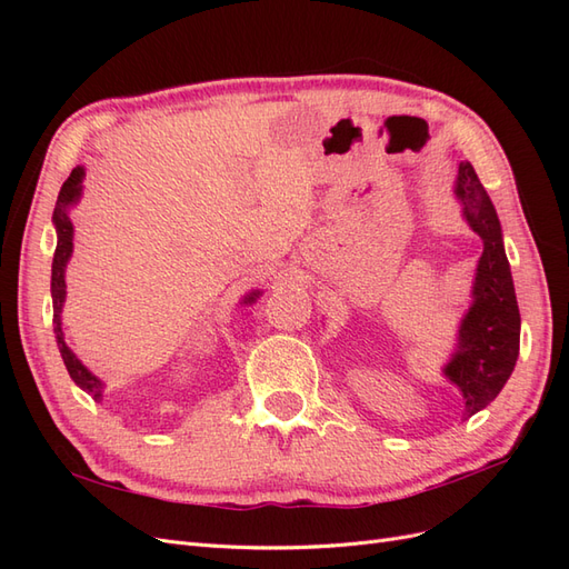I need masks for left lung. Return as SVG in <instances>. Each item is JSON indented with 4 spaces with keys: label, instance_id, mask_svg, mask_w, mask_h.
<instances>
[{
    "label": "left lung",
    "instance_id": "obj_1",
    "mask_svg": "<svg viewBox=\"0 0 569 569\" xmlns=\"http://www.w3.org/2000/svg\"><path fill=\"white\" fill-rule=\"evenodd\" d=\"M456 194L462 216L485 242L472 287V306L458 330V349L443 375L460 387L465 416L487 408L503 389L520 353V308L510 263L503 249L501 222L485 184L470 161L458 166Z\"/></svg>",
    "mask_w": 569,
    "mask_h": 569
}]
</instances>
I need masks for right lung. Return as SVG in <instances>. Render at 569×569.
<instances>
[{"mask_svg": "<svg viewBox=\"0 0 569 569\" xmlns=\"http://www.w3.org/2000/svg\"><path fill=\"white\" fill-rule=\"evenodd\" d=\"M82 176L84 170L82 168H73L71 178H68L61 187L59 199H57V209H54V226H57V251H54V263H51V301H54V335H57V343H59V351L61 358L66 363L68 375H71V380L88 391L92 399H101V382L97 377L84 368L80 360L73 356V351L66 347L63 341V332H61V306L66 299V282H63V270L68 258L73 253V222L68 218V206H73L80 199V189H82ZM258 291L249 295L244 299V303L256 301Z\"/></svg>", "mask_w": 569, "mask_h": 569, "instance_id": "add662e5", "label": "right lung"}]
</instances>
